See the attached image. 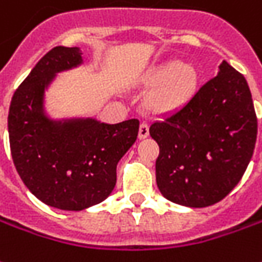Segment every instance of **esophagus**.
Masks as SVG:
<instances>
[{
  "label": "esophagus",
  "mask_w": 262,
  "mask_h": 262,
  "mask_svg": "<svg viewBox=\"0 0 262 262\" xmlns=\"http://www.w3.org/2000/svg\"><path fill=\"white\" fill-rule=\"evenodd\" d=\"M149 136V126L147 123H140L139 127V139H146Z\"/></svg>",
  "instance_id": "obj_1"
}]
</instances>
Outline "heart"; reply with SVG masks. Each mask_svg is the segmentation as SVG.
Here are the masks:
<instances>
[{"label": "heart", "mask_w": 262, "mask_h": 262, "mask_svg": "<svg viewBox=\"0 0 262 262\" xmlns=\"http://www.w3.org/2000/svg\"><path fill=\"white\" fill-rule=\"evenodd\" d=\"M145 83L155 86L147 104L155 113H172L185 107L198 90L196 70L178 60H168L146 73Z\"/></svg>", "instance_id": "1"}]
</instances>
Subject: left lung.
I'll use <instances>...</instances> for the list:
<instances>
[{"label":"left lung","mask_w":262,"mask_h":262,"mask_svg":"<svg viewBox=\"0 0 262 262\" xmlns=\"http://www.w3.org/2000/svg\"><path fill=\"white\" fill-rule=\"evenodd\" d=\"M149 133L159 145L156 183L169 201L189 208L220 202L243 178L257 140L248 83L222 61L192 100Z\"/></svg>","instance_id":"8db88e82"}]
</instances>
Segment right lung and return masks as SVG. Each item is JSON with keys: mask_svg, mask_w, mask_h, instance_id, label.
<instances>
[{"mask_svg": "<svg viewBox=\"0 0 262 262\" xmlns=\"http://www.w3.org/2000/svg\"><path fill=\"white\" fill-rule=\"evenodd\" d=\"M81 64L79 47H54L12 96L10 147L19 178L35 198L63 211L100 204L116 185V166L138 138L139 120H51L44 92L57 73Z\"/></svg>", "mask_w": 262, "mask_h": 262, "instance_id": "obj_1", "label": "right lung"}]
</instances>
